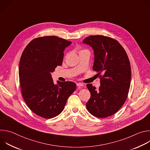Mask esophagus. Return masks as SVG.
<instances>
[{"label":"esophagus","instance_id":"34e87169","mask_svg":"<svg viewBox=\"0 0 150 150\" xmlns=\"http://www.w3.org/2000/svg\"><path fill=\"white\" fill-rule=\"evenodd\" d=\"M76 85L77 87H83V84L82 83H81V82H79V83H76Z\"/></svg>","mask_w":150,"mask_h":150}]
</instances>
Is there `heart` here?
I'll return each instance as SVG.
<instances>
[{"label":"heart","instance_id":"heart-1","mask_svg":"<svg viewBox=\"0 0 150 150\" xmlns=\"http://www.w3.org/2000/svg\"><path fill=\"white\" fill-rule=\"evenodd\" d=\"M85 51H87V50H84V49H82V50H80V52H79V53H82V52H85Z\"/></svg>","mask_w":150,"mask_h":150}]
</instances>
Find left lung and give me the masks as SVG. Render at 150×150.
Instances as JSON below:
<instances>
[{"mask_svg":"<svg viewBox=\"0 0 150 150\" xmlns=\"http://www.w3.org/2000/svg\"><path fill=\"white\" fill-rule=\"evenodd\" d=\"M83 42L94 50L93 69L98 72L101 83L98 90L91 83L87 84L91 93L87 109L97 117H108L118 112L127 98L131 84L130 62L123 47L113 38L90 35Z\"/></svg>","mask_w":150,"mask_h":150,"instance_id":"left-lung-1","label":"left lung"}]
</instances>
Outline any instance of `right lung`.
<instances>
[{"label":"right lung","mask_w":150,"mask_h":150,"mask_svg":"<svg viewBox=\"0 0 150 150\" xmlns=\"http://www.w3.org/2000/svg\"><path fill=\"white\" fill-rule=\"evenodd\" d=\"M71 41L57 36L33 40L21 55L19 76L21 94L30 109L37 115L50 119L63 110L68 97L75 91L71 81L54 84L50 75L62 65L64 50Z\"/></svg>","instance_id":"1"}]
</instances>
